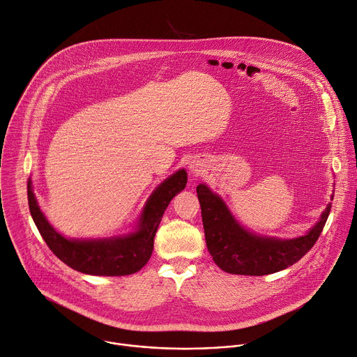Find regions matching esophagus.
Returning a JSON list of instances; mask_svg holds the SVG:
<instances>
[{"instance_id": "1", "label": "esophagus", "mask_w": 357, "mask_h": 357, "mask_svg": "<svg viewBox=\"0 0 357 357\" xmlns=\"http://www.w3.org/2000/svg\"><path fill=\"white\" fill-rule=\"evenodd\" d=\"M190 171L193 172V174H199V169H197V167H196V164H190Z\"/></svg>"}]
</instances>
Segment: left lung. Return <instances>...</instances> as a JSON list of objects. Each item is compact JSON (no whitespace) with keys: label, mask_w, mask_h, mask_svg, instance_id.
<instances>
[{"label":"left lung","mask_w":357,"mask_h":357,"mask_svg":"<svg viewBox=\"0 0 357 357\" xmlns=\"http://www.w3.org/2000/svg\"><path fill=\"white\" fill-rule=\"evenodd\" d=\"M196 192L208 250L213 261L230 274L267 275L295 264L314 247L331 212L329 205L308 234L292 240H278L244 230L227 211L223 200L206 185H197Z\"/></svg>","instance_id":"left-lung-1"}]
</instances>
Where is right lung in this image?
<instances>
[{
    "instance_id": "1",
    "label": "right lung",
    "mask_w": 357,
    "mask_h": 357,
    "mask_svg": "<svg viewBox=\"0 0 357 357\" xmlns=\"http://www.w3.org/2000/svg\"><path fill=\"white\" fill-rule=\"evenodd\" d=\"M185 169L164 181L152 193L142 211L138 230L126 237L105 240H68L47 223L28 182L31 216L55 256L70 268L90 275H128L139 271L154 250V237L164 212L176 193L186 186Z\"/></svg>"
}]
</instances>
